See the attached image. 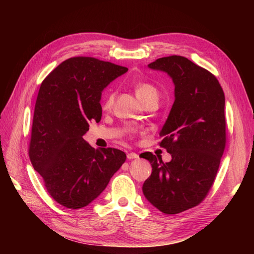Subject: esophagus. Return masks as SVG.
<instances>
[{"instance_id":"1","label":"esophagus","mask_w":254,"mask_h":254,"mask_svg":"<svg viewBox=\"0 0 254 254\" xmlns=\"http://www.w3.org/2000/svg\"><path fill=\"white\" fill-rule=\"evenodd\" d=\"M127 158H128L129 160H132V159L139 158V155H137V153H135V152H129L128 155H127Z\"/></svg>"}]
</instances>
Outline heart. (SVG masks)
Segmentation results:
<instances>
[{
	"mask_svg": "<svg viewBox=\"0 0 254 254\" xmlns=\"http://www.w3.org/2000/svg\"><path fill=\"white\" fill-rule=\"evenodd\" d=\"M134 91H135V94H136L137 98L140 99V102L142 104H145L146 102L151 101V99H156V101H158V98H159L158 89L150 82H145V81L137 82L134 86ZM114 96H115V93L112 90L107 92L105 97H104V101H103V109L104 110L111 109V107L114 103Z\"/></svg>",
	"mask_w": 254,
	"mask_h": 254,
	"instance_id": "1",
	"label": "heart"
}]
</instances>
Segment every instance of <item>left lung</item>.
Segmentation results:
<instances>
[{
    "mask_svg": "<svg viewBox=\"0 0 254 254\" xmlns=\"http://www.w3.org/2000/svg\"><path fill=\"white\" fill-rule=\"evenodd\" d=\"M148 66L166 72L175 83V102L159 143L172 160L141 153L152 167L142 190L159 211L178 214L200 203L216 178L227 142L225 94L211 72L186 57H162Z\"/></svg>",
    "mask_w": 254,
    "mask_h": 254,
    "instance_id": "1",
    "label": "left lung"
}]
</instances>
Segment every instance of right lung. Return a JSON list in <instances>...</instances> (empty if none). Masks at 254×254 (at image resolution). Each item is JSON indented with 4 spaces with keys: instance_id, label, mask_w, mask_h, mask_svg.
<instances>
[{
    "instance_id": "1",
    "label": "right lung",
    "mask_w": 254,
    "mask_h": 254,
    "mask_svg": "<svg viewBox=\"0 0 254 254\" xmlns=\"http://www.w3.org/2000/svg\"><path fill=\"white\" fill-rule=\"evenodd\" d=\"M128 71L93 57H72L44 78L37 96L29 159L51 197L68 209L91 203L125 162L117 148L94 149L82 139L102 119V91Z\"/></svg>"
}]
</instances>
